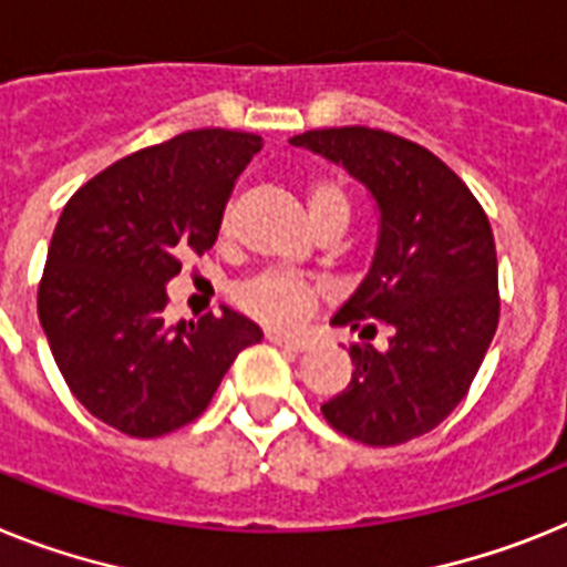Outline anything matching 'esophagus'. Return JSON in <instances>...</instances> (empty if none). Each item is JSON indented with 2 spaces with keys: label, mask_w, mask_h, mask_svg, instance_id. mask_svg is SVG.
Segmentation results:
<instances>
[{
  "label": "esophagus",
  "mask_w": 567,
  "mask_h": 567,
  "mask_svg": "<svg viewBox=\"0 0 567 567\" xmlns=\"http://www.w3.org/2000/svg\"><path fill=\"white\" fill-rule=\"evenodd\" d=\"M268 340L276 342V346H285L291 351H306L311 346V337L306 334H282V331H268Z\"/></svg>",
  "instance_id": "obj_1"
}]
</instances>
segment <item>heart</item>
Instances as JSON below:
<instances>
[{
  "mask_svg": "<svg viewBox=\"0 0 567 567\" xmlns=\"http://www.w3.org/2000/svg\"><path fill=\"white\" fill-rule=\"evenodd\" d=\"M308 213L311 221H320L326 216H346L351 213L349 193L340 181L320 178L313 181L306 193ZM317 285L311 279L299 274H288V270H268L254 279H247L236 288V302L245 308L250 317L268 322V326L285 328L293 326L306 317L317 302Z\"/></svg>",
  "mask_w": 567,
  "mask_h": 567,
  "instance_id": "heart-1",
  "label": "heart"
}]
</instances>
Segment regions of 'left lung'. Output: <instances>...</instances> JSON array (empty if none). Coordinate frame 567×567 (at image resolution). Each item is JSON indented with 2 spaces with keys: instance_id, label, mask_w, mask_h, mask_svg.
I'll return each instance as SVG.
<instances>
[{
  "instance_id": "left-lung-1",
  "label": "left lung",
  "mask_w": 567,
  "mask_h": 567,
  "mask_svg": "<svg viewBox=\"0 0 567 567\" xmlns=\"http://www.w3.org/2000/svg\"><path fill=\"white\" fill-rule=\"evenodd\" d=\"M363 181L380 210L372 268L334 313L389 346L349 349L351 383L322 403L342 435L369 446L406 444L435 430L470 392L498 326V261L487 213L444 161L415 141L369 126L291 137Z\"/></svg>"
}]
</instances>
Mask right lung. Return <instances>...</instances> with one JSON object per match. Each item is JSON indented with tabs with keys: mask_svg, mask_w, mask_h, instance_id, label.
<instances>
[{
	"mask_svg": "<svg viewBox=\"0 0 567 567\" xmlns=\"http://www.w3.org/2000/svg\"><path fill=\"white\" fill-rule=\"evenodd\" d=\"M261 137L195 130L114 161L63 207L37 311L71 394L123 435L158 437L202 415L261 328L221 317L166 326V282L210 250Z\"/></svg>",
	"mask_w": 567,
	"mask_h": 567,
	"instance_id": "add662e5",
	"label": "right lung"
}]
</instances>
